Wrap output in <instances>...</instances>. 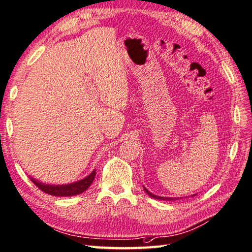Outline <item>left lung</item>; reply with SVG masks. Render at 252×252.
Listing matches in <instances>:
<instances>
[{"label": "left lung", "mask_w": 252, "mask_h": 252, "mask_svg": "<svg viewBox=\"0 0 252 252\" xmlns=\"http://www.w3.org/2000/svg\"><path fill=\"white\" fill-rule=\"evenodd\" d=\"M144 189H145V191L147 192V194H148L149 196L156 198V200H165V201H173V200H177V198H173V197H161V196H157V195H155V194L150 193L146 188H144Z\"/></svg>", "instance_id": "8db88e82"}]
</instances>
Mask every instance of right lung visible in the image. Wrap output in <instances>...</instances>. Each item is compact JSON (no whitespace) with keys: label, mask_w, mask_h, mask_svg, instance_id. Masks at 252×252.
Masks as SVG:
<instances>
[{"label":"right lung","mask_w":252,"mask_h":252,"mask_svg":"<svg viewBox=\"0 0 252 252\" xmlns=\"http://www.w3.org/2000/svg\"><path fill=\"white\" fill-rule=\"evenodd\" d=\"M94 178H95V170L92 171V173L88 175L87 178L80 180L78 182L64 184V185H50L45 184L39 181H36L35 179H32V182L34 183L38 189H40L42 192L54 196H73L78 194L83 193L85 189L90 188L92 184Z\"/></svg>","instance_id":"1"}]
</instances>
